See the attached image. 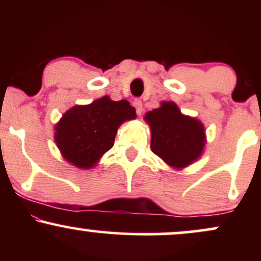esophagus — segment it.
<instances>
[{"label": "esophagus", "mask_w": 261, "mask_h": 261, "mask_svg": "<svg viewBox=\"0 0 261 261\" xmlns=\"http://www.w3.org/2000/svg\"><path fill=\"white\" fill-rule=\"evenodd\" d=\"M133 104H134V107L136 108V113H137V115H141V114H142V110H143L142 101H141L140 99H135Z\"/></svg>", "instance_id": "esophagus-1"}]
</instances>
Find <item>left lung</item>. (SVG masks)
I'll list each match as a JSON object with an SVG mask.
<instances>
[{
  "label": "left lung",
  "instance_id": "8db88e82",
  "mask_svg": "<svg viewBox=\"0 0 261 261\" xmlns=\"http://www.w3.org/2000/svg\"><path fill=\"white\" fill-rule=\"evenodd\" d=\"M151 130V149L173 169H184L201 157L206 145L205 126L193 116L184 115L174 101L146 113Z\"/></svg>",
  "mask_w": 261,
  "mask_h": 261
}]
</instances>
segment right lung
<instances>
[{"mask_svg": "<svg viewBox=\"0 0 261 261\" xmlns=\"http://www.w3.org/2000/svg\"><path fill=\"white\" fill-rule=\"evenodd\" d=\"M134 119L136 109L127 100L114 101L104 95L91 104L68 109L54 127V140L68 163L91 169L113 147L122 122Z\"/></svg>", "mask_w": 261, "mask_h": 261, "instance_id": "obj_1", "label": "right lung"}]
</instances>
